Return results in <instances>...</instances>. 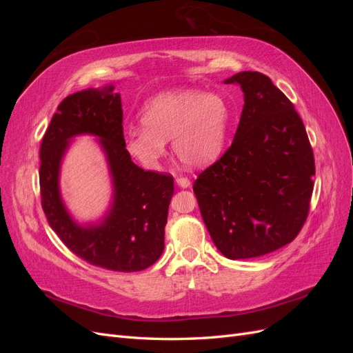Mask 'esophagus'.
I'll return each instance as SVG.
<instances>
[{"instance_id": "obj_1", "label": "esophagus", "mask_w": 353, "mask_h": 353, "mask_svg": "<svg viewBox=\"0 0 353 353\" xmlns=\"http://www.w3.org/2000/svg\"><path fill=\"white\" fill-rule=\"evenodd\" d=\"M175 183H176V185L181 187V188H188V187L191 185L190 179H188V178H184V176H178V178L175 179Z\"/></svg>"}]
</instances>
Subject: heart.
Here are the masks:
<instances>
[{
    "instance_id": "b5f03b06",
    "label": "heart",
    "mask_w": 353,
    "mask_h": 353,
    "mask_svg": "<svg viewBox=\"0 0 353 353\" xmlns=\"http://www.w3.org/2000/svg\"><path fill=\"white\" fill-rule=\"evenodd\" d=\"M143 128L126 132L125 148L144 169L156 170L170 140L176 159L190 169L206 168L225 144L230 108L219 94L174 90L157 94L140 113Z\"/></svg>"
}]
</instances>
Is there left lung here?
<instances>
[{
  "instance_id": "left-lung-1",
  "label": "left lung",
  "mask_w": 353,
  "mask_h": 353,
  "mask_svg": "<svg viewBox=\"0 0 353 353\" xmlns=\"http://www.w3.org/2000/svg\"><path fill=\"white\" fill-rule=\"evenodd\" d=\"M239 85L244 105L231 147L194 181L201 218L218 250L249 259L293 241L307 216L315 163L294 105L259 72Z\"/></svg>"
}]
</instances>
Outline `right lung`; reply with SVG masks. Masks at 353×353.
<instances>
[{"mask_svg":"<svg viewBox=\"0 0 353 353\" xmlns=\"http://www.w3.org/2000/svg\"><path fill=\"white\" fill-rule=\"evenodd\" d=\"M121 94L112 83L63 100L42 138L39 185L42 209L60 240L83 261L104 270L134 272L153 265L165 249L174 178L137 166L125 148ZM98 138L110 169L112 197L95 221L81 223L61 196V165L74 138Z\"/></svg>","mask_w":353,"mask_h":353,"instance_id":"1","label":"right lung"}]
</instances>
